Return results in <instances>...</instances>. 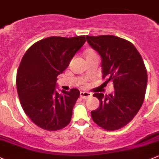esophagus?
<instances>
[{
    "mask_svg": "<svg viewBox=\"0 0 159 159\" xmlns=\"http://www.w3.org/2000/svg\"><path fill=\"white\" fill-rule=\"evenodd\" d=\"M80 96L82 99H88V98L91 97L92 93H89V92H80Z\"/></svg>",
    "mask_w": 159,
    "mask_h": 159,
    "instance_id": "esophagus-1",
    "label": "esophagus"
}]
</instances>
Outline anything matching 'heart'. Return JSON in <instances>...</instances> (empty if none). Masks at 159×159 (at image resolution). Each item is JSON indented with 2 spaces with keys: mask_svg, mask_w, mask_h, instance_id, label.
Instances as JSON below:
<instances>
[{
  "mask_svg": "<svg viewBox=\"0 0 159 159\" xmlns=\"http://www.w3.org/2000/svg\"><path fill=\"white\" fill-rule=\"evenodd\" d=\"M92 55H95V53H93V52H87L86 54V57H88V56H92Z\"/></svg>",
  "mask_w": 159,
  "mask_h": 159,
  "instance_id": "heart-1",
  "label": "heart"
}]
</instances>
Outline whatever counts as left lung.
<instances>
[{"instance_id":"obj_1","label":"left lung","mask_w":159,"mask_h":159,"mask_svg":"<svg viewBox=\"0 0 159 159\" xmlns=\"http://www.w3.org/2000/svg\"><path fill=\"white\" fill-rule=\"evenodd\" d=\"M86 40L102 59V77L112 81L113 93H96L100 102L91 112L93 121L109 131L121 129L136 115L146 91L147 70L140 53L131 42L112 35L86 36Z\"/></svg>"}]
</instances>
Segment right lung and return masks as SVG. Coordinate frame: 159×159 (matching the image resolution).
<instances>
[{
    "label": "right lung",
    "mask_w": 159,
    "mask_h": 159,
    "mask_svg": "<svg viewBox=\"0 0 159 159\" xmlns=\"http://www.w3.org/2000/svg\"><path fill=\"white\" fill-rule=\"evenodd\" d=\"M85 42V36L47 37L33 44L23 57L16 79L17 93L24 112L40 128L57 131L70 123L80 91L59 93L57 76Z\"/></svg>",
    "instance_id": "add662e5"
}]
</instances>
